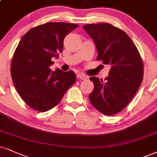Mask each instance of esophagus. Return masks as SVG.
I'll return each mask as SVG.
<instances>
[{"instance_id": "esophagus-1", "label": "esophagus", "mask_w": 157, "mask_h": 157, "mask_svg": "<svg viewBox=\"0 0 157 157\" xmlns=\"http://www.w3.org/2000/svg\"><path fill=\"white\" fill-rule=\"evenodd\" d=\"M77 77L78 79H80V80H84L88 79V77H87L86 75H85L83 74H78L77 75Z\"/></svg>"}]
</instances>
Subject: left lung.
I'll use <instances>...</instances> for the list:
<instances>
[{
  "mask_svg": "<svg viewBox=\"0 0 157 157\" xmlns=\"http://www.w3.org/2000/svg\"><path fill=\"white\" fill-rule=\"evenodd\" d=\"M83 28L96 44L97 60L109 64L105 81L90 77L94 89L89 95L91 104L105 115L120 112L131 101L144 77V62L138 48L122 29L109 23L90 24Z\"/></svg>",
  "mask_w": 157,
  "mask_h": 157,
  "instance_id": "8db88e82",
  "label": "left lung"
}]
</instances>
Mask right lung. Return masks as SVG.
<instances>
[{
    "label": "right lung",
    "instance_id": "1",
    "mask_svg": "<svg viewBox=\"0 0 157 157\" xmlns=\"http://www.w3.org/2000/svg\"><path fill=\"white\" fill-rule=\"evenodd\" d=\"M78 25L48 22L33 27L21 39L11 65L18 93L30 108L47 112L55 107L76 81L72 70L52 72L53 57L62 52L64 39Z\"/></svg>",
    "mask_w": 157,
    "mask_h": 157
}]
</instances>
